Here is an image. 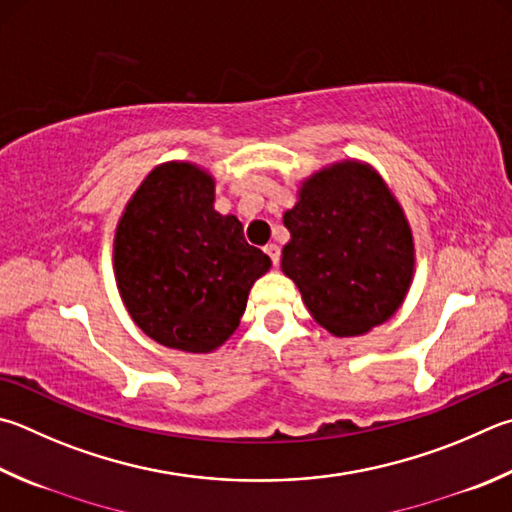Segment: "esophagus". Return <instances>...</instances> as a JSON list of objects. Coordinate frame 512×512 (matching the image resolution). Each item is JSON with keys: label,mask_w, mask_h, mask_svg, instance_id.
Listing matches in <instances>:
<instances>
[{"label": "esophagus", "mask_w": 512, "mask_h": 512, "mask_svg": "<svg viewBox=\"0 0 512 512\" xmlns=\"http://www.w3.org/2000/svg\"><path fill=\"white\" fill-rule=\"evenodd\" d=\"M264 250H266V255L271 257V262L277 266V262H280V246H277V244H268Z\"/></svg>", "instance_id": "34e87169"}]
</instances>
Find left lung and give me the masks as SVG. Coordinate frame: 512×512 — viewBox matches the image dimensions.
<instances>
[{
  "mask_svg": "<svg viewBox=\"0 0 512 512\" xmlns=\"http://www.w3.org/2000/svg\"><path fill=\"white\" fill-rule=\"evenodd\" d=\"M284 226L291 239L282 271L320 327L338 338L362 336L401 309L414 280V237L369 163L345 159L306 176Z\"/></svg>",
  "mask_w": 512,
  "mask_h": 512,
  "instance_id": "left-lung-1",
  "label": "left lung"
}]
</instances>
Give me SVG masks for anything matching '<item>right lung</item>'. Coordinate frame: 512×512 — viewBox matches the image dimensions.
Instances as JSON below:
<instances>
[{
    "instance_id": "obj_1",
    "label": "right lung",
    "mask_w": 512,
    "mask_h": 512,
    "mask_svg": "<svg viewBox=\"0 0 512 512\" xmlns=\"http://www.w3.org/2000/svg\"><path fill=\"white\" fill-rule=\"evenodd\" d=\"M271 257L235 215L215 210V176L190 161L156 165L120 215L114 275L127 313L167 349L210 353L237 331Z\"/></svg>"
}]
</instances>
